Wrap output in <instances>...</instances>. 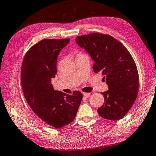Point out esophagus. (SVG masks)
<instances>
[{"label": "esophagus", "instance_id": "obj_1", "mask_svg": "<svg viewBox=\"0 0 156 156\" xmlns=\"http://www.w3.org/2000/svg\"><path fill=\"white\" fill-rule=\"evenodd\" d=\"M83 95L84 97H89L90 96V95H91V93H84V92H83Z\"/></svg>", "mask_w": 156, "mask_h": 156}]
</instances>
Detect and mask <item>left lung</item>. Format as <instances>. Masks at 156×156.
<instances>
[{"instance_id": "8db88e82", "label": "left lung", "mask_w": 156, "mask_h": 156, "mask_svg": "<svg viewBox=\"0 0 156 156\" xmlns=\"http://www.w3.org/2000/svg\"><path fill=\"white\" fill-rule=\"evenodd\" d=\"M93 62V70L101 72L108 90L101 93L105 101L97 110L102 118L118 120L132 107L139 91V75L131 55L121 43L107 34L92 33L76 37Z\"/></svg>"}]
</instances>
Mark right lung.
<instances>
[{
  "mask_svg": "<svg viewBox=\"0 0 156 156\" xmlns=\"http://www.w3.org/2000/svg\"><path fill=\"white\" fill-rule=\"evenodd\" d=\"M69 41H39L27 52L21 68V85L28 105L41 120L56 129L73 121L83 98L80 91L68 95L55 90L51 84L57 73L58 55Z\"/></svg>",
  "mask_w": 156,
  "mask_h": 156,
  "instance_id": "obj_1",
  "label": "right lung"
}]
</instances>
